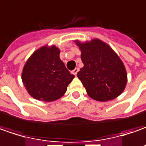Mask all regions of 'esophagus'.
<instances>
[{
  "mask_svg": "<svg viewBox=\"0 0 146 146\" xmlns=\"http://www.w3.org/2000/svg\"><path fill=\"white\" fill-rule=\"evenodd\" d=\"M78 71H79V68H74L73 71H72V73H73V74H74V75L76 76V75H77V73H78Z\"/></svg>",
  "mask_w": 146,
  "mask_h": 146,
  "instance_id": "34e87169",
  "label": "esophagus"
}]
</instances>
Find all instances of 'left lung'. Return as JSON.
<instances>
[{
	"label": "left lung",
	"mask_w": 146,
	"mask_h": 146,
	"mask_svg": "<svg viewBox=\"0 0 146 146\" xmlns=\"http://www.w3.org/2000/svg\"><path fill=\"white\" fill-rule=\"evenodd\" d=\"M81 51L83 66L77 76L91 98L100 102L119 96L128 82L121 59L108 43L99 38L74 41Z\"/></svg>",
	"instance_id": "1"
}]
</instances>
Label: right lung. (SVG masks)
<instances>
[{
    "mask_svg": "<svg viewBox=\"0 0 146 146\" xmlns=\"http://www.w3.org/2000/svg\"><path fill=\"white\" fill-rule=\"evenodd\" d=\"M60 53L56 46L44 45L28 58L22 72V81L32 98L52 102L65 94L75 76L66 68Z\"/></svg>",
    "mask_w": 146,
    "mask_h": 146,
    "instance_id": "add662e5",
    "label": "right lung"
}]
</instances>
